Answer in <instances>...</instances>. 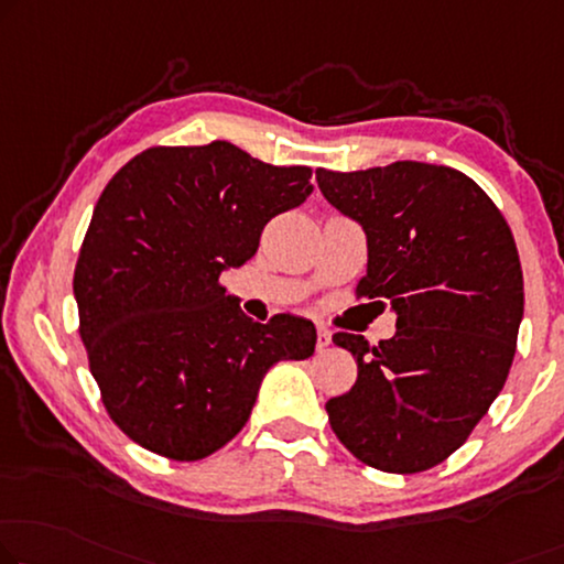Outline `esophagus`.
I'll return each mask as SVG.
<instances>
[{
    "label": "esophagus",
    "instance_id": "esophagus-1",
    "mask_svg": "<svg viewBox=\"0 0 564 564\" xmlns=\"http://www.w3.org/2000/svg\"><path fill=\"white\" fill-rule=\"evenodd\" d=\"M329 344H332V332L326 329V326L318 324V326H316V349L329 347Z\"/></svg>",
    "mask_w": 564,
    "mask_h": 564
}]
</instances>
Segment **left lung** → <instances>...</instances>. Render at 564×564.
Masks as SVG:
<instances>
[{
    "label": "left lung",
    "mask_w": 564,
    "mask_h": 564,
    "mask_svg": "<svg viewBox=\"0 0 564 564\" xmlns=\"http://www.w3.org/2000/svg\"><path fill=\"white\" fill-rule=\"evenodd\" d=\"M316 182L367 232L357 296L390 301L398 314L380 347L334 334L357 359V382L326 402L332 431L388 474L438 466L497 400L514 359L524 314L514 235L491 197L451 166L316 170Z\"/></svg>",
    "instance_id": "left-lung-1"
}]
</instances>
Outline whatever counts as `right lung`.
<instances>
[{
    "instance_id": "1",
    "label": "right lung",
    "mask_w": 564,
    "mask_h": 564,
    "mask_svg": "<svg viewBox=\"0 0 564 564\" xmlns=\"http://www.w3.org/2000/svg\"><path fill=\"white\" fill-rule=\"evenodd\" d=\"M308 180V166L213 141L151 147L106 184L73 293L100 400L141 448L209 456L248 423L268 369L314 355V324H258L220 285L256 256L268 220L311 195Z\"/></svg>"
}]
</instances>
